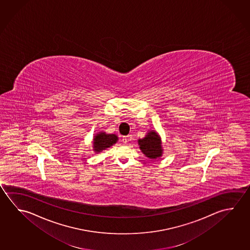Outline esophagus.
I'll return each mask as SVG.
<instances>
[{"instance_id":"1","label":"esophagus","mask_w":250,"mask_h":250,"mask_svg":"<svg viewBox=\"0 0 250 250\" xmlns=\"http://www.w3.org/2000/svg\"><path fill=\"white\" fill-rule=\"evenodd\" d=\"M130 140H131V137L130 136H125V137H123L124 144H127Z\"/></svg>"}]
</instances>
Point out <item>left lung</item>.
Here are the masks:
<instances>
[{"label": "left lung", "mask_w": 250, "mask_h": 250, "mask_svg": "<svg viewBox=\"0 0 250 250\" xmlns=\"http://www.w3.org/2000/svg\"><path fill=\"white\" fill-rule=\"evenodd\" d=\"M140 148L146 157L156 159L162 155L161 140L155 131H150L142 140H139Z\"/></svg>", "instance_id": "obj_1"}]
</instances>
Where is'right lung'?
Instances as JSON below:
<instances>
[{"mask_svg": "<svg viewBox=\"0 0 250 250\" xmlns=\"http://www.w3.org/2000/svg\"><path fill=\"white\" fill-rule=\"evenodd\" d=\"M117 140H118V137L115 134H106L104 132H101L97 136H95V139H94L95 151L99 153L102 150H104L115 144Z\"/></svg>", "mask_w": 250, "mask_h": 250, "instance_id": "right-lung-1", "label": "right lung"}]
</instances>
